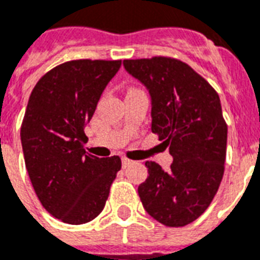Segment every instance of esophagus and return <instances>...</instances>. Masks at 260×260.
Returning a JSON list of instances; mask_svg holds the SVG:
<instances>
[{"mask_svg": "<svg viewBox=\"0 0 260 260\" xmlns=\"http://www.w3.org/2000/svg\"><path fill=\"white\" fill-rule=\"evenodd\" d=\"M134 161L132 159H128V158H122V168H128L129 165H132Z\"/></svg>", "mask_w": 260, "mask_h": 260, "instance_id": "1", "label": "esophagus"}]
</instances>
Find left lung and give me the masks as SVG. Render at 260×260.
<instances>
[{
    "label": "left lung",
    "instance_id": "8db88e82",
    "mask_svg": "<svg viewBox=\"0 0 260 260\" xmlns=\"http://www.w3.org/2000/svg\"><path fill=\"white\" fill-rule=\"evenodd\" d=\"M124 68L151 99V131L169 147L168 172L146 162L138 192L144 210L166 226H185L209 207L223 176L228 126L213 87L183 61L124 59Z\"/></svg>",
    "mask_w": 260,
    "mask_h": 260
}]
</instances>
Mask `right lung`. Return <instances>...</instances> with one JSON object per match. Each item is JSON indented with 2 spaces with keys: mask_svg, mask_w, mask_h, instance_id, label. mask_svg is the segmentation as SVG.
Segmentation results:
<instances>
[{
  "mask_svg": "<svg viewBox=\"0 0 260 260\" xmlns=\"http://www.w3.org/2000/svg\"><path fill=\"white\" fill-rule=\"evenodd\" d=\"M121 61L76 59L55 67L34 87L20 138L38 199L62 222L82 225L104 210L121 169L120 156L84 151V128Z\"/></svg>",
  "mask_w": 260,
  "mask_h": 260,
  "instance_id": "obj_1",
  "label": "right lung"
}]
</instances>
